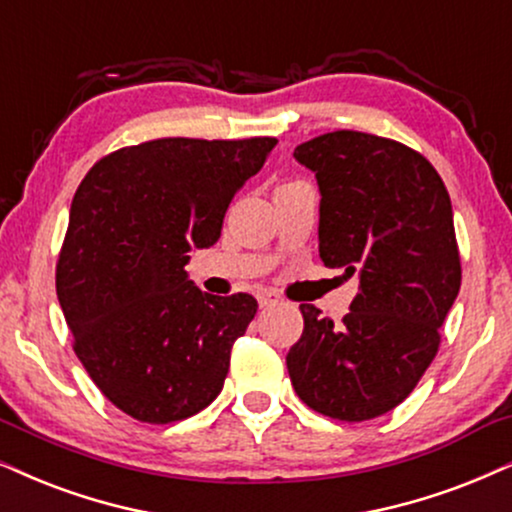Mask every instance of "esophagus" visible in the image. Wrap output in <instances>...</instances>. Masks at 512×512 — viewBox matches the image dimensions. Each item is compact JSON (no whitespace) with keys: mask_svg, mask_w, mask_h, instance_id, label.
<instances>
[{"mask_svg":"<svg viewBox=\"0 0 512 512\" xmlns=\"http://www.w3.org/2000/svg\"><path fill=\"white\" fill-rule=\"evenodd\" d=\"M256 298H258V305H261V308H268V305H275L282 301V296L272 289H258Z\"/></svg>","mask_w":512,"mask_h":512,"instance_id":"esophagus-1","label":"esophagus"}]
</instances>
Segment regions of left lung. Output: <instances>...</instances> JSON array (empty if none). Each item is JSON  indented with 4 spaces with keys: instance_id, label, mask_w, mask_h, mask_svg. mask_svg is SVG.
Instances as JSON below:
<instances>
[{
    "instance_id": "8db88e82",
    "label": "left lung",
    "mask_w": 512,
    "mask_h": 512,
    "mask_svg": "<svg viewBox=\"0 0 512 512\" xmlns=\"http://www.w3.org/2000/svg\"><path fill=\"white\" fill-rule=\"evenodd\" d=\"M294 157L320 185V258L360 277L341 324L301 303L287 369L296 395L336 421L376 418L409 397L440 350L461 287L451 199L421 152L362 131H331Z\"/></svg>"
}]
</instances>
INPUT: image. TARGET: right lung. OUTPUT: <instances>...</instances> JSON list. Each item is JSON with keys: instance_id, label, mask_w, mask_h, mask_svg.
<instances>
[{"instance_id": "1", "label": "right lung", "mask_w": 512, "mask_h": 512, "mask_svg": "<svg viewBox=\"0 0 512 512\" xmlns=\"http://www.w3.org/2000/svg\"><path fill=\"white\" fill-rule=\"evenodd\" d=\"M275 145L157 138L101 157L79 183L58 301L86 374L136 421H183L221 393L258 303L202 294L185 263L192 247L221 237L232 197Z\"/></svg>"}]
</instances>
